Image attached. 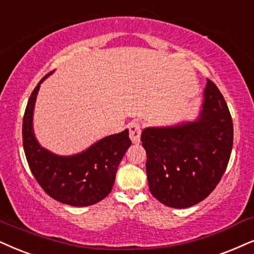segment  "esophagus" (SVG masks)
<instances>
[{
	"instance_id": "34e87169",
	"label": "esophagus",
	"mask_w": 254,
	"mask_h": 254,
	"mask_svg": "<svg viewBox=\"0 0 254 254\" xmlns=\"http://www.w3.org/2000/svg\"><path fill=\"white\" fill-rule=\"evenodd\" d=\"M140 133H142V125L139 122L132 121L129 124V136L133 143H138L140 139Z\"/></svg>"
}]
</instances>
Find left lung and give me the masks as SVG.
Listing matches in <instances>:
<instances>
[{
    "label": "left lung",
    "instance_id": "8db88e82",
    "mask_svg": "<svg viewBox=\"0 0 254 254\" xmlns=\"http://www.w3.org/2000/svg\"><path fill=\"white\" fill-rule=\"evenodd\" d=\"M146 151L149 189L166 206L190 207L220 182L233 145V123L225 98L207 78L197 122L147 127L140 137Z\"/></svg>",
    "mask_w": 254,
    "mask_h": 254
}]
</instances>
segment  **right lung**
I'll list each match as a JSON object with an SVG mask.
<instances>
[{
	"instance_id": "right-lung-1",
	"label": "right lung",
	"mask_w": 254,
	"mask_h": 254,
	"mask_svg": "<svg viewBox=\"0 0 254 254\" xmlns=\"http://www.w3.org/2000/svg\"><path fill=\"white\" fill-rule=\"evenodd\" d=\"M40 83L31 92L23 116L22 137L27 162L41 188L51 198L71 206L94 205L110 193L122 158L131 145L129 131L111 134L71 157H60L40 146L33 131V112Z\"/></svg>"
}]
</instances>
